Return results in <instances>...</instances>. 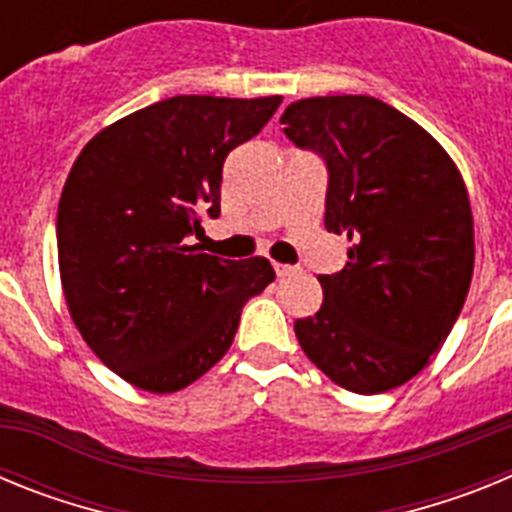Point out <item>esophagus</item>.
<instances>
[{"label": "esophagus", "mask_w": 512, "mask_h": 512, "mask_svg": "<svg viewBox=\"0 0 512 512\" xmlns=\"http://www.w3.org/2000/svg\"><path fill=\"white\" fill-rule=\"evenodd\" d=\"M274 271H277V277H289V274L295 271V266H287V264H279V261H274Z\"/></svg>", "instance_id": "obj_1"}]
</instances>
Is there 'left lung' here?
<instances>
[{
	"mask_svg": "<svg viewBox=\"0 0 512 512\" xmlns=\"http://www.w3.org/2000/svg\"><path fill=\"white\" fill-rule=\"evenodd\" d=\"M284 133L328 164L325 228L351 241L323 305L295 320L307 359L356 395L395 390L449 338L474 271L467 184L443 146L366 94L307 97Z\"/></svg>",
	"mask_w": 512,
	"mask_h": 512,
	"instance_id": "8db88e82",
	"label": "left lung"
}]
</instances>
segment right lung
<instances>
[{"label": "right lung", "instance_id": "add662e5", "mask_svg": "<svg viewBox=\"0 0 512 512\" xmlns=\"http://www.w3.org/2000/svg\"><path fill=\"white\" fill-rule=\"evenodd\" d=\"M282 97L179 94L99 130L58 202L61 287L97 359L138 390H184L228 354L241 310L274 282L264 256L189 243L220 215L223 164Z\"/></svg>", "mask_w": 512, "mask_h": 512}]
</instances>
